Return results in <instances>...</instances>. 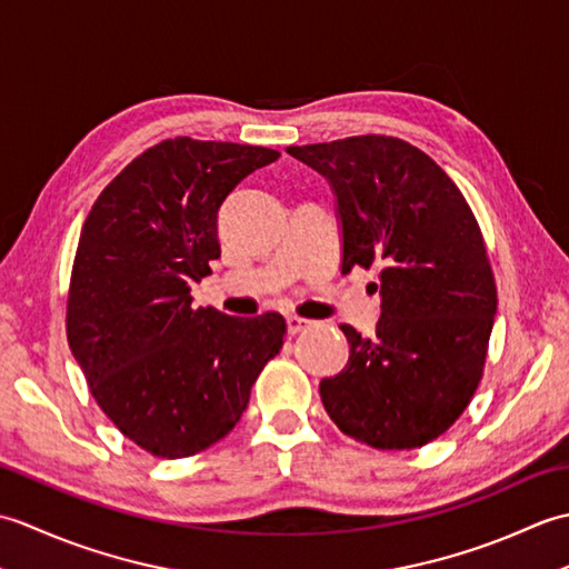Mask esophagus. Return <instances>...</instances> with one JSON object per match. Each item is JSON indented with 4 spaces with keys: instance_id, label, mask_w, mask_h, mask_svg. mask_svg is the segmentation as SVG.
Segmentation results:
<instances>
[{
    "instance_id": "34e87169",
    "label": "esophagus",
    "mask_w": 569,
    "mask_h": 569,
    "mask_svg": "<svg viewBox=\"0 0 569 569\" xmlns=\"http://www.w3.org/2000/svg\"><path fill=\"white\" fill-rule=\"evenodd\" d=\"M312 320H306V318H298V316H288L286 318V328H288V332L291 335H298V332H303V330H308V328H312Z\"/></svg>"
}]
</instances>
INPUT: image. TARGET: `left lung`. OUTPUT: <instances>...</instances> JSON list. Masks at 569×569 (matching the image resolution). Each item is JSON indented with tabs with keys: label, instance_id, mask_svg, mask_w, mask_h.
Segmentation results:
<instances>
[{
	"label": "left lung",
	"instance_id": "obj_1",
	"mask_svg": "<svg viewBox=\"0 0 569 569\" xmlns=\"http://www.w3.org/2000/svg\"><path fill=\"white\" fill-rule=\"evenodd\" d=\"M328 178L342 273L379 266L377 335L340 325L347 367L320 381L328 416L377 450H413L452 426L485 371L497 283L462 192L428 153L367 134L288 147Z\"/></svg>",
	"mask_w": 569,
	"mask_h": 569
}]
</instances>
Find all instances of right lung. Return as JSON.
I'll list each match as a JSON object with an SVG mask.
<instances>
[{"instance_id":"obj_1","label":"right lung","mask_w":569,"mask_h":569,"mask_svg":"<svg viewBox=\"0 0 569 569\" xmlns=\"http://www.w3.org/2000/svg\"><path fill=\"white\" fill-rule=\"evenodd\" d=\"M278 151L176 137L137 156L82 224L68 293V345L90 393L153 457L208 450L247 410L283 347L278 312L192 308L190 286L220 259L217 214Z\"/></svg>"}]
</instances>
